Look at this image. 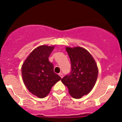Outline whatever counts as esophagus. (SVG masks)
Returning a JSON list of instances; mask_svg holds the SVG:
<instances>
[{
    "label": "esophagus",
    "instance_id": "1",
    "mask_svg": "<svg viewBox=\"0 0 122 122\" xmlns=\"http://www.w3.org/2000/svg\"><path fill=\"white\" fill-rule=\"evenodd\" d=\"M59 76H60V77H61V79H62V78L63 77V76H63V74L61 73H59Z\"/></svg>",
    "mask_w": 122,
    "mask_h": 122
}]
</instances>
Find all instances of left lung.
Instances as JSON below:
<instances>
[{
	"instance_id": "8db88e82",
	"label": "left lung",
	"mask_w": 122,
	"mask_h": 122,
	"mask_svg": "<svg viewBox=\"0 0 122 122\" xmlns=\"http://www.w3.org/2000/svg\"><path fill=\"white\" fill-rule=\"evenodd\" d=\"M71 62V71L61 79L75 99L87 95L93 89L98 76V68L94 58L81 47H66Z\"/></svg>"
}]
</instances>
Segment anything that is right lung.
I'll list each match as a JSON object with an SVG mask.
<instances>
[{
  "mask_svg": "<svg viewBox=\"0 0 122 122\" xmlns=\"http://www.w3.org/2000/svg\"><path fill=\"white\" fill-rule=\"evenodd\" d=\"M54 46L41 45L29 54L22 66V76L25 86L31 93L44 98L52 86L61 79L54 72V66L49 57Z\"/></svg>",
  "mask_w": 122,
  "mask_h": 122,
  "instance_id": "obj_1",
  "label": "right lung"
}]
</instances>
